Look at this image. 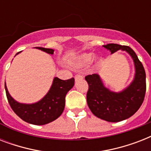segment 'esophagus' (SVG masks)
<instances>
[{
	"label": "esophagus",
	"instance_id": "1",
	"mask_svg": "<svg viewBox=\"0 0 151 151\" xmlns=\"http://www.w3.org/2000/svg\"><path fill=\"white\" fill-rule=\"evenodd\" d=\"M74 78H75V81H80V80H82L83 77L81 75H76Z\"/></svg>",
	"mask_w": 151,
	"mask_h": 151
}]
</instances>
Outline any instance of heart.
Listing matches in <instances>:
<instances>
[{"label": "heart", "instance_id": "heart-1", "mask_svg": "<svg viewBox=\"0 0 151 151\" xmlns=\"http://www.w3.org/2000/svg\"><path fill=\"white\" fill-rule=\"evenodd\" d=\"M94 58V54L92 52H88V53H83L80 55L77 58V59L74 62V66L77 68H81L84 66H86L87 65L92 61V59ZM101 63L100 59H97L95 61V65H99Z\"/></svg>", "mask_w": 151, "mask_h": 151}]
</instances>
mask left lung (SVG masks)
Returning a JSON list of instances; mask_svg holds the SVG:
<instances>
[{"label":"left lung","mask_w":151,"mask_h":151,"mask_svg":"<svg viewBox=\"0 0 151 151\" xmlns=\"http://www.w3.org/2000/svg\"><path fill=\"white\" fill-rule=\"evenodd\" d=\"M103 47L111 54L118 50L128 52L133 59L135 76L131 84L119 92L105 87L97 73L85 77L88 84L87 103L95 116L109 122H118L129 118L142 105L146 93V73L143 64L129 46L107 44Z\"/></svg>","instance_id":"obj_1"}]
</instances>
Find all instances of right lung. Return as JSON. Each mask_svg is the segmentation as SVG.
<instances>
[{
	"label": "right lung",
	"instance_id": "obj_1",
	"mask_svg": "<svg viewBox=\"0 0 151 151\" xmlns=\"http://www.w3.org/2000/svg\"><path fill=\"white\" fill-rule=\"evenodd\" d=\"M39 50L53 55L54 50L51 48L35 47ZM19 52H18V55ZM74 79L61 80L54 78L52 85L48 93L38 102L31 104L21 103L11 96L4 83L6 96L13 111L24 122L36 125H43L53 122L62 114L65 108V97L66 93L73 87Z\"/></svg>",
	"mask_w": 151,
	"mask_h": 151
}]
</instances>
